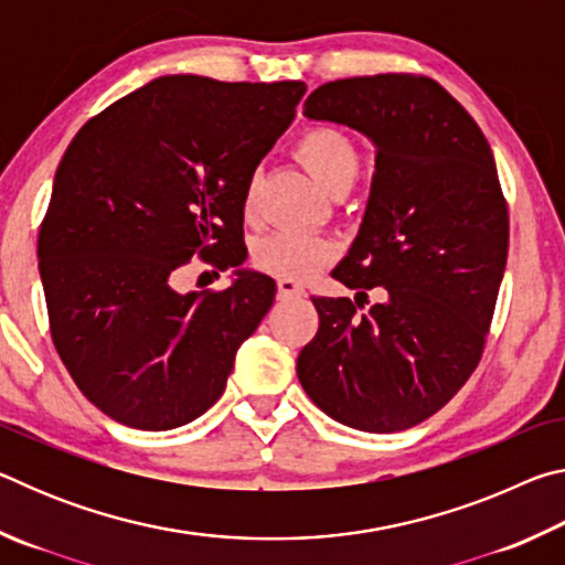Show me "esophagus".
I'll return each mask as SVG.
<instances>
[{
    "mask_svg": "<svg viewBox=\"0 0 565 565\" xmlns=\"http://www.w3.org/2000/svg\"><path fill=\"white\" fill-rule=\"evenodd\" d=\"M276 286H279V299H294V296L303 294L301 284H296L294 279H279Z\"/></svg>",
    "mask_w": 565,
    "mask_h": 565,
    "instance_id": "obj_1",
    "label": "esophagus"
}]
</instances>
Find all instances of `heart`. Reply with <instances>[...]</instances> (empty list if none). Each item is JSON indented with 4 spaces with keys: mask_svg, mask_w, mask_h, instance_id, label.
<instances>
[{
    "mask_svg": "<svg viewBox=\"0 0 565 565\" xmlns=\"http://www.w3.org/2000/svg\"><path fill=\"white\" fill-rule=\"evenodd\" d=\"M296 154L306 169L317 177L327 191L349 189L359 174V149L347 134L329 127H317L301 134L296 141ZM254 181L246 186L244 212L254 214ZM337 248L317 234L306 232H276L264 236L254 248V264L264 274L279 279L303 281L327 266Z\"/></svg>",
    "mask_w": 565,
    "mask_h": 565,
    "instance_id": "heart-1",
    "label": "heart"
}]
</instances>
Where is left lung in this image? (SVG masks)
Instances as JSON below:
<instances>
[{
  "mask_svg": "<svg viewBox=\"0 0 565 565\" xmlns=\"http://www.w3.org/2000/svg\"><path fill=\"white\" fill-rule=\"evenodd\" d=\"M303 117L363 134L376 171L359 234L331 271L356 296H313L319 331L296 374L339 424L404 431L444 408L481 361L509 256L491 147L441 84L414 74L321 84ZM374 285L385 301L361 315Z\"/></svg>",
  "mask_w": 565,
  "mask_h": 565,
  "instance_id": "8db88e82",
  "label": "left lung"
}]
</instances>
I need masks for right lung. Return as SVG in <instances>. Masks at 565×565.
Instances as JSON below:
<instances>
[{"label":"right lung","instance_id":"obj_1","mask_svg":"<svg viewBox=\"0 0 565 565\" xmlns=\"http://www.w3.org/2000/svg\"><path fill=\"white\" fill-rule=\"evenodd\" d=\"M303 94V82L159 76L64 151L40 276L60 359L109 418L169 431L224 394L276 294L271 276L242 269L246 186ZM194 255L234 268L230 289L179 295L178 269Z\"/></svg>","mask_w":565,"mask_h":565}]
</instances>
